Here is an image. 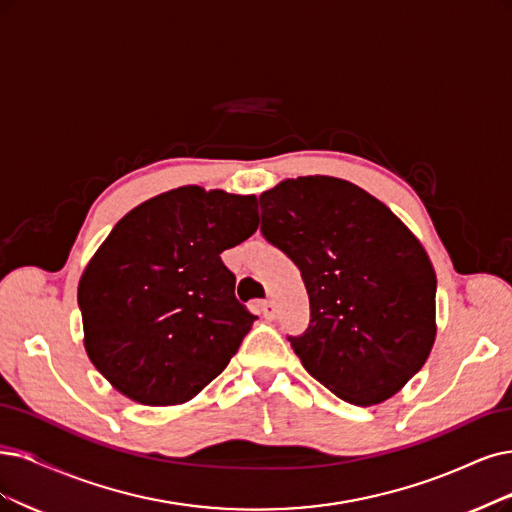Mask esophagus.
<instances>
[{"mask_svg":"<svg viewBox=\"0 0 512 512\" xmlns=\"http://www.w3.org/2000/svg\"><path fill=\"white\" fill-rule=\"evenodd\" d=\"M259 308H261V314H263V318H268V320H272V318L276 316V306H274V301H270V299H266V301H261V304H259Z\"/></svg>","mask_w":512,"mask_h":512,"instance_id":"obj_1","label":"esophagus"}]
</instances>
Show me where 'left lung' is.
Returning <instances> with one entry per match:
<instances>
[{
    "label": "left lung",
    "instance_id": "left-lung-1",
    "mask_svg": "<svg viewBox=\"0 0 512 512\" xmlns=\"http://www.w3.org/2000/svg\"><path fill=\"white\" fill-rule=\"evenodd\" d=\"M261 232L304 278L310 325L289 337L306 371L352 405H380L428 361L437 274L409 227L346 179H285L259 196Z\"/></svg>",
    "mask_w": 512,
    "mask_h": 512
}]
</instances>
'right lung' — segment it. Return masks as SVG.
I'll use <instances>...</instances> for the list:
<instances>
[{
    "label": "right lung",
    "mask_w": 512,
    "mask_h": 512,
    "mask_svg": "<svg viewBox=\"0 0 512 512\" xmlns=\"http://www.w3.org/2000/svg\"><path fill=\"white\" fill-rule=\"evenodd\" d=\"M253 194L183 185L128 211L80 276L90 363L130 401L183 405L232 361L255 318L221 253L255 234Z\"/></svg>",
    "instance_id": "obj_1"
}]
</instances>
